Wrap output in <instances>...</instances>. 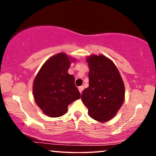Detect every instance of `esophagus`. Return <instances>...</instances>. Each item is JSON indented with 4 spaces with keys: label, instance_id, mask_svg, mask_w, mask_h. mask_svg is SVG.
Masks as SVG:
<instances>
[{
    "label": "esophagus",
    "instance_id": "34e87169",
    "mask_svg": "<svg viewBox=\"0 0 156 156\" xmlns=\"http://www.w3.org/2000/svg\"><path fill=\"white\" fill-rule=\"evenodd\" d=\"M78 89H79V92L80 93H82V92H83V86H80V87H78Z\"/></svg>",
    "mask_w": 156,
    "mask_h": 156
}]
</instances>
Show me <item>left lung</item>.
<instances>
[{
	"label": "left lung",
	"instance_id": "obj_1",
	"mask_svg": "<svg viewBox=\"0 0 156 156\" xmlns=\"http://www.w3.org/2000/svg\"><path fill=\"white\" fill-rule=\"evenodd\" d=\"M89 64V87L81 100L89 117L101 122L116 115L124 101L125 86L117 67L103 55H91Z\"/></svg>",
	"mask_w": 156,
	"mask_h": 156
}]
</instances>
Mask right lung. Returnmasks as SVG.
<instances>
[{
  "mask_svg": "<svg viewBox=\"0 0 156 156\" xmlns=\"http://www.w3.org/2000/svg\"><path fill=\"white\" fill-rule=\"evenodd\" d=\"M69 65L70 59L67 55L58 53L44 64L34 81L36 103L51 117L64 115L68 105L80 98L74 76L68 74Z\"/></svg>",
  "mask_w": 156,
  "mask_h": 156,
  "instance_id": "right-lung-1",
  "label": "right lung"
}]
</instances>
